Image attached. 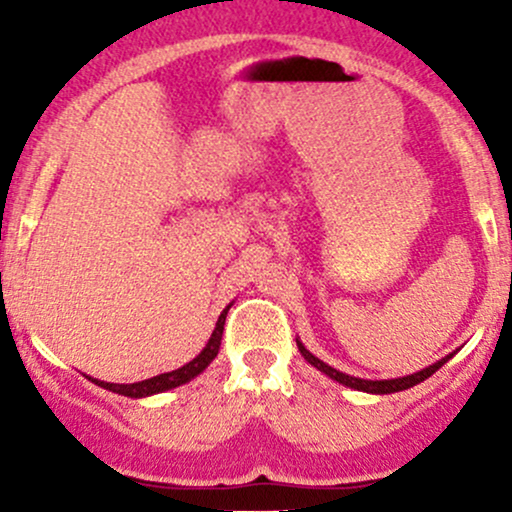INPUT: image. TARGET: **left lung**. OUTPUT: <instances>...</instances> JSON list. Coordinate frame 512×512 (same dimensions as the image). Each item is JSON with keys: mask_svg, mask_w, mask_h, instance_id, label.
<instances>
[{"mask_svg": "<svg viewBox=\"0 0 512 512\" xmlns=\"http://www.w3.org/2000/svg\"><path fill=\"white\" fill-rule=\"evenodd\" d=\"M296 344H298V351H301V356L305 358V361H308L310 366H315L317 370H320V373H325L327 378L337 380L339 385H344V387H351V390H358V392H370V395H392V392H402V390H409V387H414V385L424 383L426 378H431V375L436 373V370H438L440 366H443V363H448L450 358L455 356V354H448V356H445V358H440V361L433 363V366H428V368H424V370H416V373H411V375H404V378H387V380H363V378H354V375H346V373H342V370H337V368L327 366L325 361H320V358L313 356V354H310L308 349H305L301 339H296Z\"/></svg>", "mask_w": 512, "mask_h": 512, "instance_id": "obj_1", "label": "left lung"}]
</instances>
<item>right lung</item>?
Listing matches in <instances>:
<instances>
[{"label":"right lung","mask_w":512,"mask_h":512,"mask_svg":"<svg viewBox=\"0 0 512 512\" xmlns=\"http://www.w3.org/2000/svg\"><path fill=\"white\" fill-rule=\"evenodd\" d=\"M231 305L233 303H228L226 308H223V313L219 315V320H216V327H214V332H211L207 346H204V349L199 351V354L192 358L190 363H185V366L170 370V373L154 375V378L142 380V383H129V385L105 383V380H96V378H88V380H91V383H96L98 387H103V390L117 392V395L132 397V399L151 397V395H158V392H166V390H173V387H180V385L190 383L192 378H197L199 373H204L209 363L216 358V354H219L223 325H226V315H228V310H231Z\"/></svg>","instance_id":"add662e5"}]
</instances>
